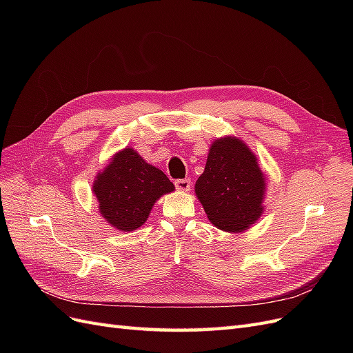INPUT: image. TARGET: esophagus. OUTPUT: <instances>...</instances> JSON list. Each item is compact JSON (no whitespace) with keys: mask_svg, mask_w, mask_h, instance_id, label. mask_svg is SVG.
<instances>
[{"mask_svg":"<svg viewBox=\"0 0 353 353\" xmlns=\"http://www.w3.org/2000/svg\"><path fill=\"white\" fill-rule=\"evenodd\" d=\"M175 187L179 191H190V179H178V181H175Z\"/></svg>","mask_w":353,"mask_h":353,"instance_id":"1","label":"esophagus"}]
</instances>
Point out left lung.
I'll return each instance as SVG.
<instances>
[{"instance_id":"obj_1","label":"left lung","mask_w":353,"mask_h":353,"mask_svg":"<svg viewBox=\"0 0 353 353\" xmlns=\"http://www.w3.org/2000/svg\"><path fill=\"white\" fill-rule=\"evenodd\" d=\"M194 191L213 225L225 232H243L265 210L266 175L248 144L225 135L210 144Z\"/></svg>"}]
</instances>
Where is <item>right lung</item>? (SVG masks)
Segmentation results:
<instances>
[{
  "instance_id": "add662e5",
  "label": "right lung",
  "mask_w": 353,
  "mask_h": 353,
  "mask_svg": "<svg viewBox=\"0 0 353 353\" xmlns=\"http://www.w3.org/2000/svg\"><path fill=\"white\" fill-rule=\"evenodd\" d=\"M174 190L162 170L147 163L132 147L114 153L92 184L100 215L123 232L144 225L154 203Z\"/></svg>"
}]
</instances>
